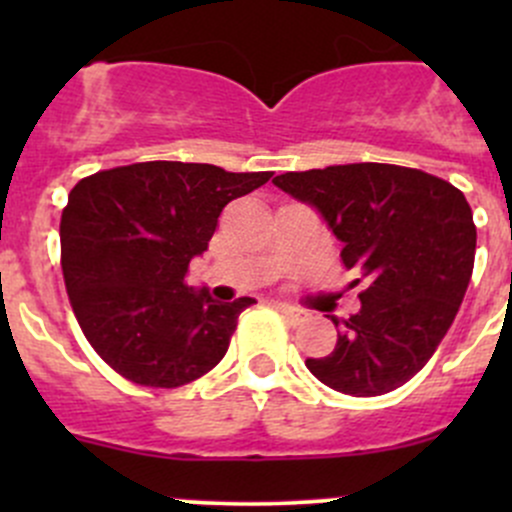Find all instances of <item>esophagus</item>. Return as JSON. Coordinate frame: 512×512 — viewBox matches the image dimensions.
Masks as SVG:
<instances>
[{
    "instance_id": "esophagus-1",
    "label": "esophagus",
    "mask_w": 512,
    "mask_h": 512,
    "mask_svg": "<svg viewBox=\"0 0 512 512\" xmlns=\"http://www.w3.org/2000/svg\"><path fill=\"white\" fill-rule=\"evenodd\" d=\"M277 309H280V312L285 314L289 322H294V324H299V322H304V319H307V312H304V309L292 307V304H287V302L277 304Z\"/></svg>"
}]
</instances>
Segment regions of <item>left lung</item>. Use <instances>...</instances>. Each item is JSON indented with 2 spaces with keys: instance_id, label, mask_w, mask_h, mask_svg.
Listing matches in <instances>:
<instances>
[{
  "instance_id": "1",
  "label": "left lung",
  "mask_w": 512,
  "mask_h": 512,
  "mask_svg": "<svg viewBox=\"0 0 512 512\" xmlns=\"http://www.w3.org/2000/svg\"><path fill=\"white\" fill-rule=\"evenodd\" d=\"M272 183L322 215L344 245V267L366 285L334 352L307 359V369L349 396L399 389L436 352L471 282L476 225L466 195L389 163L329 165Z\"/></svg>"
}]
</instances>
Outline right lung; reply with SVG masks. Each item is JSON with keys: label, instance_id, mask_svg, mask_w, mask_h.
<instances>
[{"label": "right lung", "instance_id": "add662e5", "mask_svg": "<svg viewBox=\"0 0 512 512\" xmlns=\"http://www.w3.org/2000/svg\"><path fill=\"white\" fill-rule=\"evenodd\" d=\"M272 178L210 163L148 160L79 180L61 213V270L96 354L128 381L175 389L223 359L255 299L185 285L230 200Z\"/></svg>", "mask_w": 512, "mask_h": 512}]
</instances>
